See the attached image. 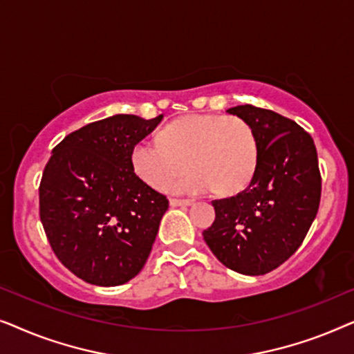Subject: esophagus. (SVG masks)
I'll return each instance as SVG.
<instances>
[{
  "label": "esophagus",
  "mask_w": 354,
  "mask_h": 354,
  "mask_svg": "<svg viewBox=\"0 0 354 354\" xmlns=\"http://www.w3.org/2000/svg\"><path fill=\"white\" fill-rule=\"evenodd\" d=\"M171 206H190L193 205L192 200H177V198H171Z\"/></svg>",
  "instance_id": "esophagus-1"
}]
</instances>
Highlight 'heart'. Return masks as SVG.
<instances>
[{"instance_id":"obj_1","label":"heart","mask_w":354,"mask_h":354,"mask_svg":"<svg viewBox=\"0 0 354 354\" xmlns=\"http://www.w3.org/2000/svg\"><path fill=\"white\" fill-rule=\"evenodd\" d=\"M130 164L140 180L158 190L196 195L217 188L222 195H234L245 190L254 176L258 140L253 127L239 115L190 114L169 122L159 132V143H135ZM185 165L191 171L174 179Z\"/></svg>"}]
</instances>
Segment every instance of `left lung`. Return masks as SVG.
<instances>
[{
    "mask_svg": "<svg viewBox=\"0 0 354 354\" xmlns=\"http://www.w3.org/2000/svg\"><path fill=\"white\" fill-rule=\"evenodd\" d=\"M227 113L253 127L258 166L243 192L212 201L216 219L203 239L225 268L263 275L299 248L317 214V151L311 135L274 111L243 104Z\"/></svg>",
    "mask_w": 354,
    "mask_h": 354,
    "instance_id": "left-lung-1",
    "label": "left lung"
}]
</instances>
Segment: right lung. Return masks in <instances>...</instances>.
<instances>
[{
  "mask_svg": "<svg viewBox=\"0 0 354 354\" xmlns=\"http://www.w3.org/2000/svg\"><path fill=\"white\" fill-rule=\"evenodd\" d=\"M161 120L115 114L53 149L40 182V219L57 259L85 282L122 285L151 253L169 201L137 177L130 151Z\"/></svg>",
  "mask_w": 354,
  "mask_h": 354,
  "instance_id": "add662e5",
  "label": "right lung"
}]
</instances>
